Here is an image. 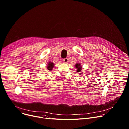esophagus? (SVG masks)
Wrapping results in <instances>:
<instances>
[{"mask_svg": "<svg viewBox=\"0 0 129 129\" xmlns=\"http://www.w3.org/2000/svg\"><path fill=\"white\" fill-rule=\"evenodd\" d=\"M63 62L64 63H67L68 62V59L67 58H65V59H63Z\"/></svg>", "mask_w": 129, "mask_h": 129, "instance_id": "obj_1", "label": "esophagus"}]
</instances>
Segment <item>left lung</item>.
I'll return each mask as SVG.
<instances>
[{
    "instance_id": "1",
    "label": "left lung",
    "mask_w": 129,
    "mask_h": 129,
    "mask_svg": "<svg viewBox=\"0 0 129 129\" xmlns=\"http://www.w3.org/2000/svg\"><path fill=\"white\" fill-rule=\"evenodd\" d=\"M76 68H77V71H78V72H80V71L81 70V68H82V67H81V65H80V64H77L76 65Z\"/></svg>"
}]
</instances>
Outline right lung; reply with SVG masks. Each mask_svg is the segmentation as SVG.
Masks as SVG:
<instances>
[{
  "label": "right lung",
  "instance_id": "1",
  "mask_svg": "<svg viewBox=\"0 0 129 129\" xmlns=\"http://www.w3.org/2000/svg\"><path fill=\"white\" fill-rule=\"evenodd\" d=\"M47 68L48 70H49L50 71V70H52V68L53 67L54 64H53V63H52V62H49V64H48V65H47Z\"/></svg>",
  "mask_w": 129,
  "mask_h": 129
}]
</instances>
